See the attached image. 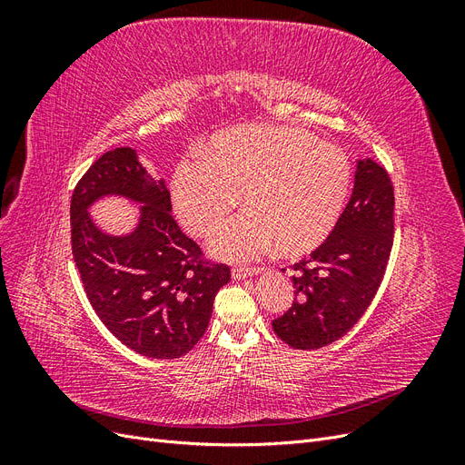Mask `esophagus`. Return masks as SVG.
Here are the masks:
<instances>
[{
    "label": "esophagus",
    "mask_w": 465,
    "mask_h": 465,
    "mask_svg": "<svg viewBox=\"0 0 465 465\" xmlns=\"http://www.w3.org/2000/svg\"><path fill=\"white\" fill-rule=\"evenodd\" d=\"M263 272V267H234L232 270V279H246V277H254Z\"/></svg>",
    "instance_id": "obj_1"
}]
</instances>
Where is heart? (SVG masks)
<instances>
[{
  "mask_svg": "<svg viewBox=\"0 0 465 465\" xmlns=\"http://www.w3.org/2000/svg\"><path fill=\"white\" fill-rule=\"evenodd\" d=\"M353 168L335 145L301 128L241 125L221 132L207 153L184 159L173 178V203L184 227L205 236L231 215L244 193V215L211 238L221 260L252 262L275 246L299 256L335 229Z\"/></svg>",
  "mask_w": 465,
  "mask_h": 465,
  "instance_id": "b5f03b06",
  "label": "heart"
}]
</instances>
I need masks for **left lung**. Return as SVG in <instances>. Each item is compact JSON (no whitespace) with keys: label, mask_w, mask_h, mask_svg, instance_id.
<instances>
[{"label":"left lung","mask_w":465,"mask_h":465,"mask_svg":"<svg viewBox=\"0 0 465 465\" xmlns=\"http://www.w3.org/2000/svg\"><path fill=\"white\" fill-rule=\"evenodd\" d=\"M393 244V186L372 159L357 161L355 186L335 229L292 265L294 302L272 322L281 341L320 349L343 337L372 302Z\"/></svg>","instance_id":"obj_1"}]
</instances>
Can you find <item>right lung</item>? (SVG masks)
Segmentation results:
<instances>
[{"mask_svg":"<svg viewBox=\"0 0 465 465\" xmlns=\"http://www.w3.org/2000/svg\"><path fill=\"white\" fill-rule=\"evenodd\" d=\"M143 205L136 229L104 233L88 215L98 199ZM171 193L135 149L104 153L72 195V250L87 299L110 333L149 359H178L202 340L229 265L203 263L202 250L173 219Z\"/></svg>","mask_w":465,"mask_h":465,"instance_id":"obj_1","label":"right lung"}]
</instances>
